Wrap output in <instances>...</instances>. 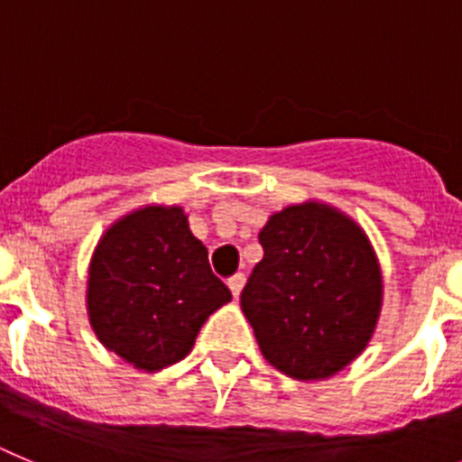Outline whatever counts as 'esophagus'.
I'll return each instance as SVG.
<instances>
[{
  "instance_id": "34e87169",
  "label": "esophagus",
  "mask_w": 462,
  "mask_h": 462,
  "mask_svg": "<svg viewBox=\"0 0 462 462\" xmlns=\"http://www.w3.org/2000/svg\"><path fill=\"white\" fill-rule=\"evenodd\" d=\"M244 282H246L244 273H236V276H232L230 281H227V288H230V292L235 294V297H239L241 288H244Z\"/></svg>"
}]
</instances>
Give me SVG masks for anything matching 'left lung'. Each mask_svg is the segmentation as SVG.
I'll use <instances>...</instances> for the list:
<instances>
[{
	"mask_svg": "<svg viewBox=\"0 0 462 462\" xmlns=\"http://www.w3.org/2000/svg\"><path fill=\"white\" fill-rule=\"evenodd\" d=\"M264 257L241 310L264 359L294 380L336 375L364 352L382 309V272L365 232L322 202L290 205L260 232Z\"/></svg>",
	"mask_w": 462,
	"mask_h": 462,
	"instance_id": "8db88e82",
	"label": "left lung"
}]
</instances>
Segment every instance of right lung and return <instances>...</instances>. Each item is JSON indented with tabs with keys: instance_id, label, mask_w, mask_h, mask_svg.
Wrapping results in <instances>:
<instances>
[{
	"instance_id": "obj_1",
	"label": "right lung",
	"mask_w": 462,
	"mask_h": 462,
	"mask_svg": "<svg viewBox=\"0 0 462 462\" xmlns=\"http://www.w3.org/2000/svg\"><path fill=\"white\" fill-rule=\"evenodd\" d=\"M230 299L181 207L147 205L122 216L91 255V329L138 371L184 359L207 318Z\"/></svg>"
}]
</instances>
